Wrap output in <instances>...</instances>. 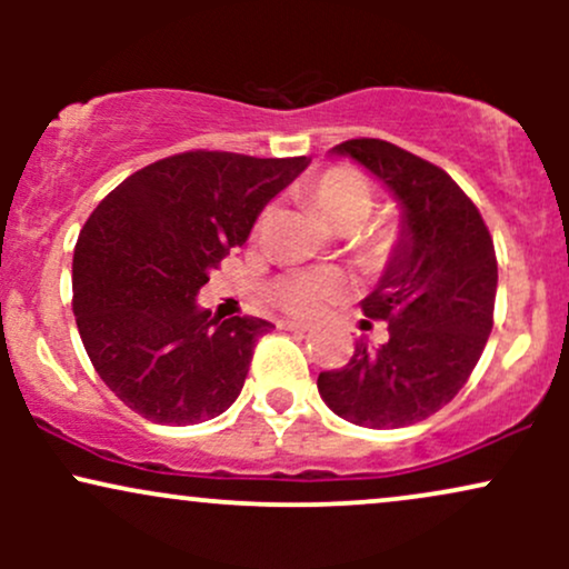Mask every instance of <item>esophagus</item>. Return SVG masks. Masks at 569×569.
Here are the masks:
<instances>
[{"label": "esophagus", "instance_id": "obj_1", "mask_svg": "<svg viewBox=\"0 0 569 569\" xmlns=\"http://www.w3.org/2000/svg\"><path fill=\"white\" fill-rule=\"evenodd\" d=\"M278 326H280V329H286V331H302V335H305V331L312 329L310 323H302V321H280Z\"/></svg>", "mask_w": 569, "mask_h": 569}]
</instances>
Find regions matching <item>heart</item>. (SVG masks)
Masks as SVG:
<instances>
[{"mask_svg":"<svg viewBox=\"0 0 569 569\" xmlns=\"http://www.w3.org/2000/svg\"><path fill=\"white\" fill-rule=\"evenodd\" d=\"M310 200L316 211L339 232L361 227L375 211V187L356 168L337 166L316 176L310 184ZM393 243L390 230H371L361 238L369 259H382ZM345 293V278L331 270H293L272 286V297L293 316H318L326 302Z\"/></svg>","mask_w":569,"mask_h":569,"instance_id":"obj_1","label":"heart"}]
</instances>
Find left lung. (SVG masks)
<instances>
[{"instance_id":"1","label":"left lung","mask_w":569,"mask_h":569,"mask_svg":"<svg viewBox=\"0 0 569 569\" xmlns=\"http://www.w3.org/2000/svg\"><path fill=\"white\" fill-rule=\"evenodd\" d=\"M388 187L401 227L363 316L388 321V342L318 375L335 415L363 428H403L436 415L468 382L492 331L498 259L479 208L433 162L380 139L337 143Z\"/></svg>"}]
</instances>
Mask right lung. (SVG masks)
<instances>
[{"mask_svg": "<svg viewBox=\"0 0 569 569\" xmlns=\"http://www.w3.org/2000/svg\"><path fill=\"white\" fill-rule=\"evenodd\" d=\"M307 162L198 149L141 168L98 202L74 248V316L98 377L126 407L160 426H198L232 407L272 323L211 318L198 293Z\"/></svg>", "mask_w": 569, "mask_h": 569, "instance_id": "obj_1", "label": "right lung"}]
</instances>
